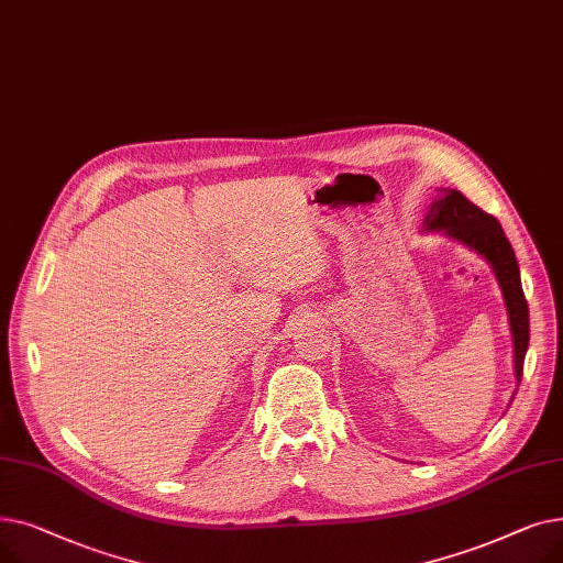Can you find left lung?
Returning <instances> with one entry per match:
<instances>
[{
	"mask_svg": "<svg viewBox=\"0 0 563 563\" xmlns=\"http://www.w3.org/2000/svg\"><path fill=\"white\" fill-rule=\"evenodd\" d=\"M422 230L442 232L450 236V240L475 251L490 264L509 314V327L514 338V372L516 383L520 386L525 353L529 346V308L522 294L518 260L505 230H501L495 217L479 210L475 202H470L456 189H440V196L431 202L429 212L422 221Z\"/></svg>",
	"mask_w": 563,
	"mask_h": 563,
	"instance_id": "1",
	"label": "left lung"
}]
</instances>
